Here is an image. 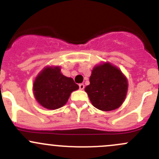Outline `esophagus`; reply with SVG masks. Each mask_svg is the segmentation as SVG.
<instances>
[{
  "instance_id": "obj_1",
  "label": "esophagus",
  "mask_w": 159,
  "mask_h": 159,
  "mask_svg": "<svg viewBox=\"0 0 159 159\" xmlns=\"http://www.w3.org/2000/svg\"><path fill=\"white\" fill-rule=\"evenodd\" d=\"M79 87H80V89H83L85 87L84 84H83V83H80V84L79 85Z\"/></svg>"
}]
</instances>
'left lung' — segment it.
<instances>
[{
	"label": "left lung",
	"instance_id": "left-lung-1",
	"mask_svg": "<svg viewBox=\"0 0 159 159\" xmlns=\"http://www.w3.org/2000/svg\"><path fill=\"white\" fill-rule=\"evenodd\" d=\"M89 83L85 91L96 108L111 111L123 103L128 91V81L115 66L110 63L95 66Z\"/></svg>",
	"mask_w": 159,
	"mask_h": 159
}]
</instances>
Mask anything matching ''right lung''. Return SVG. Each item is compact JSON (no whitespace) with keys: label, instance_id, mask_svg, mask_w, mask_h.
I'll return each mask as SVG.
<instances>
[{"label":"right lung","instance_id":"add662e5","mask_svg":"<svg viewBox=\"0 0 159 159\" xmlns=\"http://www.w3.org/2000/svg\"><path fill=\"white\" fill-rule=\"evenodd\" d=\"M59 67H47L34 82V97L44 107L55 110L64 106L70 93L79 89L72 78L61 73Z\"/></svg>","mask_w":159,"mask_h":159}]
</instances>
